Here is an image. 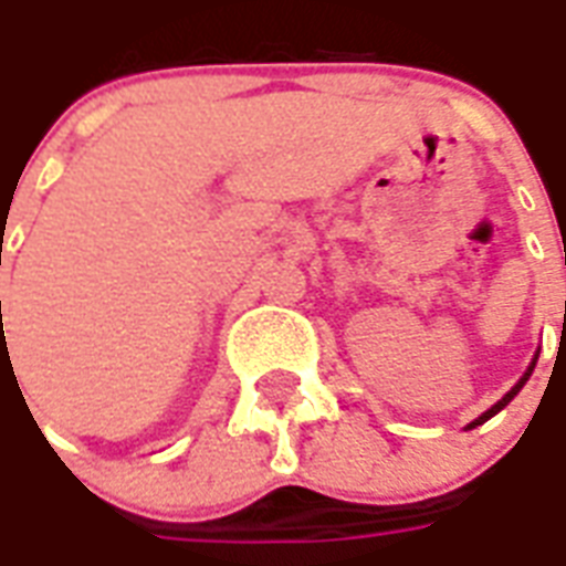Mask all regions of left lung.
<instances>
[{
  "label": "left lung",
  "instance_id": "8db88e82",
  "mask_svg": "<svg viewBox=\"0 0 566 566\" xmlns=\"http://www.w3.org/2000/svg\"><path fill=\"white\" fill-rule=\"evenodd\" d=\"M531 371H533V363H531V368H527V375H524V378H521L518 384H515V387H512V390H509L506 396H503V399H500V402L494 405V408H488V411H484L482 418H479V420H472V423H469V430H472V427H479V423H484V420H488V418H494V415H496V411H500V408H506V405L512 402V399H515V396H518V390H521V387H524V380L531 378Z\"/></svg>",
  "mask_w": 566,
  "mask_h": 566
}]
</instances>
